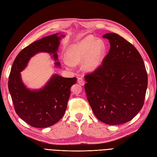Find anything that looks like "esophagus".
Listing matches in <instances>:
<instances>
[{"mask_svg":"<svg viewBox=\"0 0 157 157\" xmlns=\"http://www.w3.org/2000/svg\"><path fill=\"white\" fill-rule=\"evenodd\" d=\"M78 82L80 86H84V84H85V82L82 78H79L78 79Z\"/></svg>","mask_w":157,"mask_h":157,"instance_id":"esophagus-1","label":"esophagus"}]
</instances>
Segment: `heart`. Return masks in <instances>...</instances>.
<instances>
[{
  "label": "heart",
  "mask_w": 157,
  "mask_h": 157,
  "mask_svg": "<svg viewBox=\"0 0 157 157\" xmlns=\"http://www.w3.org/2000/svg\"><path fill=\"white\" fill-rule=\"evenodd\" d=\"M105 53V45L102 40H95L94 36H88L70 47L67 52L68 60H64V63L70 67L85 59L83 64L84 70L92 71L101 65Z\"/></svg>",
  "instance_id": "heart-1"
}]
</instances>
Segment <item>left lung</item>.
<instances>
[{
	"label": "left lung",
	"mask_w": 157,
	"mask_h": 157,
	"mask_svg": "<svg viewBox=\"0 0 157 157\" xmlns=\"http://www.w3.org/2000/svg\"><path fill=\"white\" fill-rule=\"evenodd\" d=\"M110 49L101 65L85 75L87 101L95 117L111 125L129 121L143 106L148 76L135 47L115 33H107Z\"/></svg>",
	"instance_id": "8db88e82"
}]
</instances>
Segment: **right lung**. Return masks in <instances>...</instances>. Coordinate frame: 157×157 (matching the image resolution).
<instances>
[{"instance_id": "obj_1", "label": "right lung", "mask_w": 157, "mask_h": 157, "mask_svg": "<svg viewBox=\"0 0 157 157\" xmlns=\"http://www.w3.org/2000/svg\"><path fill=\"white\" fill-rule=\"evenodd\" d=\"M58 34L48 36L30 44L20 52L11 67L9 78V90L14 110L23 121L30 126L46 128L62 119L66 110L70 95V87L77 78H63L54 75L46 86L38 91H30L22 83L21 74L30 58L40 52L53 54L58 59L56 52L60 38ZM56 65L60 66L59 62Z\"/></svg>"}]
</instances>
